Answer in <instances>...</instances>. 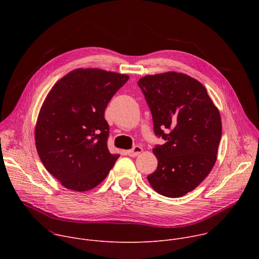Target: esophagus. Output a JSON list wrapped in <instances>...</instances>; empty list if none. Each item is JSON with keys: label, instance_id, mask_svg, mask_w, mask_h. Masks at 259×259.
Returning <instances> with one entry per match:
<instances>
[{"label": "esophagus", "instance_id": "esophagus-1", "mask_svg": "<svg viewBox=\"0 0 259 259\" xmlns=\"http://www.w3.org/2000/svg\"><path fill=\"white\" fill-rule=\"evenodd\" d=\"M142 152H143V149H142L141 146H134L132 150H129V151H127L126 153H127V155L130 156V157H136V156L140 155Z\"/></svg>", "mask_w": 259, "mask_h": 259}]
</instances>
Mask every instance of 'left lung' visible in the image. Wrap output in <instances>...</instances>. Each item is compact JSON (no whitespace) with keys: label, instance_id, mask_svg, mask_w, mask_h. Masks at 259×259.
I'll return each instance as SVG.
<instances>
[{"label":"left lung","instance_id":"left-lung-1","mask_svg":"<svg viewBox=\"0 0 259 259\" xmlns=\"http://www.w3.org/2000/svg\"><path fill=\"white\" fill-rule=\"evenodd\" d=\"M153 116L157 170L147 176L160 195L179 198L194 191L212 170L221 138V118L206 88L186 73L167 71L138 81Z\"/></svg>","mask_w":259,"mask_h":259}]
</instances>
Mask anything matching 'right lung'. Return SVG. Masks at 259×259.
<instances>
[{
	"label": "right lung",
	"mask_w": 259,
	"mask_h": 259,
	"mask_svg": "<svg viewBox=\"0 0 259 259\" xmlns=\"http://www.w3.org/2000/svg\"><path fill=\"white\" fill-rule=\"evenodd\" d=\"M128 80L124 73L77 68L46 96L34 127L35 147L45 168L65 189H94L120 157L107 149L104 110Z\"/></svg>",
	"instance_id": "obj_1"
}]
</instances>
